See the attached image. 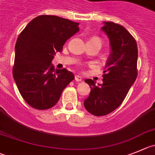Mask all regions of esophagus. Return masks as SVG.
Returning a JSON list of instances; mask_svg holds the SVG:
<instances>
[{
	"mask_svg": "<svg viewBox=\"0 0 155 155\" xmlns=\"http://www.w3.org/2000/svg\"><path fill=\"white\" fill-rule=\"evenodd\" d=\"M75 80H76V82H81V81L82 80V79L80 76L77 75V76H75Z\"/></svg>",
	"mask_w": 155,
	"mask_h": 155,
	"instance_id": "obj_1",
	"label": "esophagus"
}]
</instances>
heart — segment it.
Listing matches in <instances>:
<instances>
[{
  "mask_svg": "<svg viewBox=\"0 0 155 155\" xmlns=\"http://www.w3.org/2000/svg\"><path fill=\"white\" fill-rule=\"evenodd\" d=\"M89 41H97V42H99V43H102V40H101V39L98 37H92V38L89 40Z\"/></svg>",
  "mask_w": 155,
  "mask_h": 155,
  "instance_id": "obj_1",
  "label": "heart"
}]
</instances>
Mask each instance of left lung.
<instances>
[{"mask_svg":"<svg viewBox=\"0 0 155 155\" xmlns=\"http://www.w3.org/2000/svg\"><path fill=\"white\" fill-rule=\"evenodd\" d=\"M102 30L110 40L111 53L102 84L86 79L91 87L89 96L84 101L86 110L95 116H103L115 110L124 101L138 76V47L129 32L113 22H104Z\"/></svg>","mask_w":155,"mask_h":155,"instance_id":"obj_1","label":"left lung"}]
</instances>
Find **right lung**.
I'll use <instances>...</instances> for the list:
<instances>
[{"instance_id":"obj_1","label":"right lung","mask_w":155,"mask_h":155,"mask_svg":"<svg viewBox=\"0 0 155 155\" xmlns=\"http://www.w3.org/2000/svg\"><path fill=\"white\" fill-rule=\"evenodd\" d=\"M79 24L57 16L40 15L22 30L15 45L13 76L23 99L31 107L45 110L54 106L75 76L51 64L56 52L79 31Z\"/></svg>"}]
</instances>
